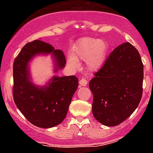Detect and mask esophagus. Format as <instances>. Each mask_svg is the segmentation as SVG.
Returning <instances> with one entry per match:
<instances>
[{
    "label": "esophagus",
    "instance_id": "obj_1",
    "mask_svg": "<svg viewBox=\"0 0 153 153\" xmlns=\"http://www.w3.org/2000/svg\"><path fill=\"white\" fill-rule=\"evenodd\" d=\"M87 82H88V81H86L85 78H82L81 80H80L79 84L81 86H86V84H87Z\"/></svg>",
    "mask_w": 153,
    "mask_h": 153
}]
</instances>
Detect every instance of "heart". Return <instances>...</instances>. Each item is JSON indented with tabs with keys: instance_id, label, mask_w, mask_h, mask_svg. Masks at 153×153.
I'll return each mask as SVG.
<instances>
[{
	"instance_id": "1",
	"label": "heart",
	"mask_w": 153,
	"mask_h": 153,
	"mask_svg": "<svg viewBox=\"0 0 153 153\" xmlns=\"http://www.w3.org/2000/svg\"><path fill=\"white\" fill-rule=\"evenodd\" d=\"M109 45L102 39L93 38H83L78 40L72 47L68 63L71 67L77 68L78 64L76 60L86 61L88 69L97 71L104 65L106 61Z\"/></svg>"
}]
</instances>
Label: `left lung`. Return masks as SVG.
<instances>
[{
    "label": "left lung",
    "instance_id": "1",
    "mask_svg": "<svg viewBox=\"0 0 153 153\" xmlns=\"http://www.w3.org/2000/svg\"><path fill=\"white\" fill-rule=\"evenodd\" d=\"M89 86L93 95L92 113L101 124H121L135 110L143 93V65L139 52L130 43L115 48Z\"/></svg>",
    "mask_w": 153,
    "mask_h": 153
}]
</instances>
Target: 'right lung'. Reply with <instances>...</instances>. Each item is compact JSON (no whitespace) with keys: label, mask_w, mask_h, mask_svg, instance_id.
<instances>
[{"label":"right lung","mask_w":153,"mask_h":153,"mask_svg":"<svg viewBox=\"0 0 153 153\" xmlns=\"http://www.w3.org/2000/svg\"><path fill=\"white\" fill-rule=\"evenodd\" d=\"M41 52L53 55L58 66L57 69L65 66L62 50L55 49L51 44L40 40L27 43L14 61L12 95L15 105L31 124L50 128L60 124L66 118L78 79L75 75L54 77L45 88L34 86L29 81L27 64L34 55Z\"/></svg>","instance_id":"1"}]
</instances>
